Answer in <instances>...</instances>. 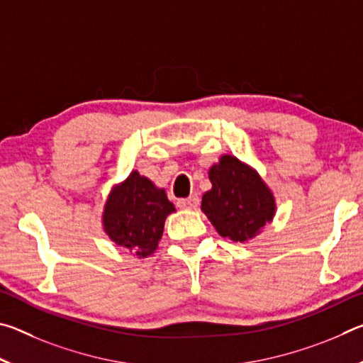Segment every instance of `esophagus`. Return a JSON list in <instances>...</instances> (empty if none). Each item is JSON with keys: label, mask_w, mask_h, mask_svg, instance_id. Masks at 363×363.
<instances>
[{"label": "esophagus", "mask_w": 363, "mask_h": 363, "mask_svg": "<svg viewBox=\"0 0 363 363\" xmlns=\"http://www.w3.org/2000/svg\"><path fill=\"white\" fill-rule=\"evenodd\" d=\"M199 203H200V200L196 195H190L189 199L177 200V206H179L181 210H195V208L199 206Z\"/></svg>", "instance_id": "1"}]
</instances>
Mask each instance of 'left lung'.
Returning a JSON list of instances; mask_svg holds the SVG:
<instances>
[{
  "mask_svg": "<svg viewBox=\"0 0 363 363\" xmlns=\"http://www.w3.org/2000/svg\"><path fill=\"white\" fill-rule=\"evenodd\" d=\"M213 187L201 199V210L219 235L247 242L275 214L274 195L259 174L235 157L224 155L210 169Z\"/></svg>",
  "mask_w": 363,
  "mask_h": 363,
  "instance_id": "1",
  "label": "left lung"
}]
</instances>
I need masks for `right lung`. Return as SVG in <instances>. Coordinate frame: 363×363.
I'll return each mask as SVG.
<instances>
[{"instance_id": "add662e5", "label": "right lung", "mask_w": 363, "mask_h": 363, "mask_svg": "<svg viewBox=\"0 0 363 363\" xmlns=\"http://www.w3.org/2000/svg\"><path fill=\"white\" fill-rule=\"evenodd\" d=\"M174 211L163 189H157L138 171L112 190L104 210V229L116 245L139 257L157 250L164 219Z\"/></svg>"}]
</instances>
